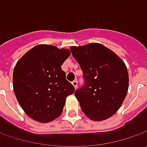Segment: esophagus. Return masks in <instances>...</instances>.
<instances>
[{
  "instance_id": "34e87169",
  "label": "esophagus",
  "mask_w": 147,
  "mask_h": 147,
  "mask_svg": "<svg viewBox=\"0 0 147 147\" xmlns=\"http://www.w3.org/2000/svg\"><path fill=\"white\" fill-rule=\"evenodd\" d=\"M72 85H73V86L74 87V88L76 89L77 86H78V82H77L76 80H74V82H72Z\"/></svg>"
}]
</instances>
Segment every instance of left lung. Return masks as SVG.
Returning a JSON list of instances; mask_svg holds the SVG:
<instances>
[{"label":"left lung","instance_id":"8db88e82","mask_svg":"<svg viewBox=\"0 0 147 147\" xmlns=\"http://www.w3.org/2000/svg\"><path fill=\"white\" fill-rule=\"evenodd\" d=\"M86 80L75 96L88 119L102 121L114 115L127 96L129 77L123 60L100 43L71 47Z\"/></svg>","mask_w":147,"mask_h":147}]
</instances>
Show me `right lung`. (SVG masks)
Returning <instances> with one entry per match:
<instances>
[{"label":"right lung","mask_w":147,"mask_h":147,"mask_svg":"<svg viewBox=\"0 0 147 147\" xmlns=\"http://www.w3.org/2000/svg\"><path fill=\"white\" fill-rule=\"evenodd\" d=\"M69 49L40 44L27 51L14 66L13 88L20 106L39 123H49L60 116L66 97L75 92L65 78L61 65Z\"/></svg>","instance_id":"right-lung-1"}]
</instances>
